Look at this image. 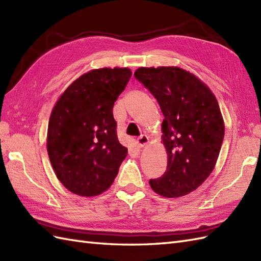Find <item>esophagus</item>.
<instances>
[{"label": "esophagus", "instance_id": "1", "mask_svg": "<svg viewBox=\"0 0 261 261\" xmlns=\"http://www.w3.org/2000/svg\"><path fill=\"white\" fill-rule=\"evenodd\" d=\"M147 143H148V137L146 135H142L141 137L137 138V145L139 147H143V146H145Z\"/></svg>", "mask_w": 261, "mask_h": 261}]
</instances>
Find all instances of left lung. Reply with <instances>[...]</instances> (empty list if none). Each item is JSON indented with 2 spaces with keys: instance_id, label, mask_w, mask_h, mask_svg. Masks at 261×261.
Masks as SVG:
<instances>
[{
  "instance_id": "obj_1",
  "label": "left lung",
  "mask_w": 261,
  "mask_h": 261,
  "mask_svg": "<svg viewBox=\"0 0 261 261\" xmlns=\"http://www.w3.org/2000/svg\"><path fill=\"white\" fill-rule=\"evenodd\" d=\"M134 76L157 99L165 117L167 169L149 180L150 187L169 198L185 196L207 179L217 162L225 135L218 101L204 83L179 67H139Z\"/></svg>"
}]
</instances>
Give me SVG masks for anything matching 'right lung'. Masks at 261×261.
<instances>
[{
  "label": "right lung",
  "mask_w": 261,
  "mask_h": 261,
  "mask_svg": "<svg viewBox=\"0 0 261 261\" xmlns=\"http://www.w3.org/2000/svg\"><path fill=\"white\" fill-rule=\"evenodd\" d=\"M129 68H99L82 75L52 111L47 152L59 180L69 192L96 196L109 189L127 148L116 134L113 106L129 82Z\"/></svg>",
  "instance_id": "right-lung-1"
}]
</instances>
